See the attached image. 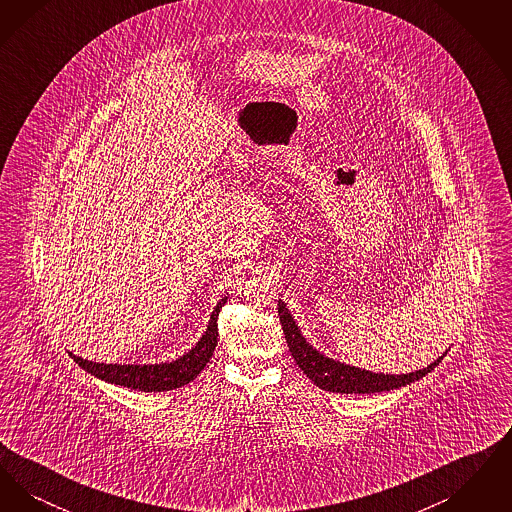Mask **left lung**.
Wrapping results in <instances>:
<instances>
[{"label": "left lung", "mask_w": 512, "mask_h": 512, "mask_svg": "<svg viewBox=\"0 0 512 512\" xmlns=\"http://www.w3.org/2000/svg\"><path fill=\"white\" fill-rule=\"evenodd\" d=\"M278 317H280V324L295 363L309 376V380L317 384L318 388L332 391V393H378V391L397 390L401 386L413 384L416 380L424 378L447 355L445 351L434 363L409 374L372 372L359 366L345 365L338 359L326 357L324 353L315 349L301 334V328L297 326L295 318L292 317L290 309L282 299H278Z\"/></svg>", "instance_id": "obj_1"}]
</instances>
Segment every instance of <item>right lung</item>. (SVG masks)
Instances as JSON below:
<instances>
[{
    "label": "right lung",
    "instance_id": "obj_1",
    "mask_svg": "<svg viewBox=\"0 0 512 512\" xmlns=\"http://www.w3.org/2000/svg\"><path fill=\"white\" fill-rule=\"evenodd\" d=\"M226 303V297H222L217 307L213 309L207 330L197 340L194 347L184 353L182 357L167 361V363H155V365H119V363H94L88 359H82L71 353L78 366H82L86 372L96 376L103 382L124 386L130 390L138 391H169L182 388L190 384L197 374L209 363V359L215 353L217 341H219L220 309Z\"/></svg>",
    "mask_w": 512,
    "mask_h": 512
}]
</instances>
